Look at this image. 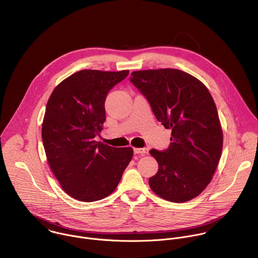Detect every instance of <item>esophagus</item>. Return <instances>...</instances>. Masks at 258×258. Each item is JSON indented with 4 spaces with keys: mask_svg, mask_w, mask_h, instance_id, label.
Listing matches in <instances>:
<instances>
[{
    "mask_svg": "<svg viewBox=\"0 0 258 258\" xmlns=\"http://www.w3.org/2000/svg\"><path fill=\"white\" fill-rule=\"evenodd\" d=\"M134 153L138 155H145L148 153V149L146 148H134Z\"/></svg>",
    "mask_w": 258,
    "mask_h": 258,
    "instance_id": "1",
    "label": "esophagus"
}]
</instances>
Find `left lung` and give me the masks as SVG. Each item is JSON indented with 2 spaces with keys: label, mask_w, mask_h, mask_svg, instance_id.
I'll return each instance as SVG.
<instances>
[{
  "label": "left lung",
  "mask_w": 258,
  "mask_h": 258,
  "mask_svg": "<svg viewBox=\"0 0 258 258\" xmlns=\"http://www.w3.org/2000/svg\"><path fill=\"white\" fill-rule=\"evenodd\" d=\"M131 76L157 120L171 130L166 150H150L158 162L150 188L175 203L197 197L211 181L223 150V131L209 91L178 69L140 70Z\"/></svg>",
  "instance_id": "left-lung-1"
}]
</instances>
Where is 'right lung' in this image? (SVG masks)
Here are the masks:
<instances>
[{"instance_id": "obj_1", "label": "right lung", "mask_w": 258, "mask_h": 258, "mask_svg": "<svg viewBox=\"0 0 258 258\" xmlns=\"http://www.w3.org/2000/svg\"><path fill=\"white\" fill-rule=\"evenodd\" d=\"M128 72L78 71L48 100L42 124L46 156L62 189L77 200L93 202L109 196L133 158L131 147L114 148L95 141L106 119L107 94Z\"/></svg>"}]
</instances>
